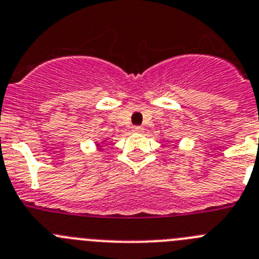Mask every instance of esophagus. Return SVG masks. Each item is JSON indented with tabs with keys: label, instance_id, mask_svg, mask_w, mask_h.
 Here are the masks:
<instances>
[{
	"label": "esophagus",
	"instance_id": "esophagus-1",
	"mask_svg": "<svg viewBox=\"0 0 259 259\" xmlns=\"http://www.w3.org/2000/svg\"><path fill=\"white\" fill-rule=\"evenodd\" d=\"M133 132L142 134V133H144V129H143V126H134L133 127Z\"/></svg>",
	"mask_w": 259,
	"mask_h": 259
}]
</instances>
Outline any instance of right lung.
<instances>
[{
  "instance_id": "right-lung-1",
  "label": "right lung",
  "mask_w": 259,
  "mask_h": 259,
  "mask_svg": "<svg viewBox=\"0 0 259 259\" xmlns=\"http://www.w3.org/2000/svg\"><path fill=\"white\" fill-rule=\"evenodd\" d=\"M106 143H107V141H106V139H104V141H102L101 143H97V148H98V150L101 151L102 148H103V144H106Z\"/></svg>"
}]
</instances>
